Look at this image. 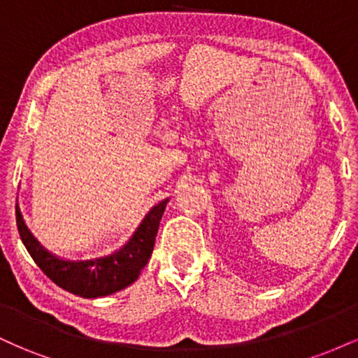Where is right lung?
I'll use <instances>...</instances> for the list:
<instances>
[{
  "label": "right lung",
  "instance_id": "right-lung-1",
  "mask_svg": "<svg viewBox=\"0 0 358 358\" xmlns=\"http://www.w3.org/2000/svg\"><path fill=\"white\" fill-rule=\"evenodd\" d=\"M166 202L168 200L151 208L146 219L134 232L133 239L124 248L114 252L113 256L94 259V261L71 262L52 256L24 227L18 208H16V225L31 259L57 286L82 298H99L124 289L131 282L136 281L153 252L155 237L158 234L159 220L165 212Z\"/></svg>",
  "mask_w": 358,
  "mask_h": 358
}]
</instances>
